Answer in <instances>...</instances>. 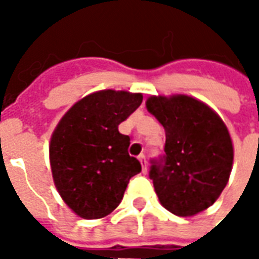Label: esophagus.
Returning <instances> with one entry per match:
<instances>
[{
	"label": "esophagus",
	"mask_w": 259,
	"mask_h": 259,
	"mask_svg": "<svg viewBox=\"0 0 259 259\" xmlns=\"http://www.w3.org/2000/svg\"><path fill=\"white\" fill-rule=\"evenodd\" d=\"M139 161H140L141 166H143V172L146 174L147 172V158L144 154H141V155H139Z\"/></svg>",
	"instance_id": "1"
}]
</instances>
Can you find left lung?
I'll return each instance as SVG.
<instances>
[{
	"instance_id": "obj_1",
	"label": "left lung",
	"mask_w": 259,
	"mask_h": 259,
	"mask_svg": "<svg viewBox=\"0 0 259 259\" xmlns=\"http://www.w3.org/2000/svg\"><path fill=\"white\" fill-rule=\"evenodd\" d=\"M146 107L166 135L165 155L150 168L159 202L178 217H193L228 185L233 165L228 127L206 104L183 94L152 96Z\"/></svg>"
}]
</instances>
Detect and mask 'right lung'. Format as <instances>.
Returning <instances> with one entry per match:
<instances>
[{
	"label": "right lung",
	"instance_id": "obj_1",
	"mask_svg": "<svg viewBox=\"0 0 259 259\" xmlns=\"http://www.w3.org/2000/svg\"><path fill=\"white\" fill-rule=\"evenodd\" d=\"M143 96L101 90L81 98L65 113L50 143L57 190L72 211L100 219L116 208L141 165L130 157V137L118 126L140 107Z\"/></svg>",
	"mask_w": 259,
	"mask_h": 259
}]
</instances>
